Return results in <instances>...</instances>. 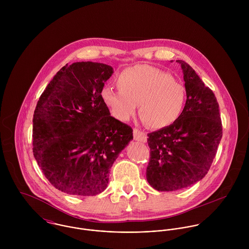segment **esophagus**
<instances>
[{
	"instance_id": "esophagus-1",
	"label": "esophagus",
	"mask_w": 249,
	"mask_h": 249,
	"mask_svg": "<svg viewBox=\"0 0 249 249\" xmlns=\"http://www.w3.org/2000/svg\"><path fill=\"white\" fill-rule=\"evenodd\" d=\"M133 136H134V139H135L136 141L145 142H146V140H147L146 134H145L143 131H142V130L138 129V128H134V129H133Z\"/></svg>"
}]
</instances>
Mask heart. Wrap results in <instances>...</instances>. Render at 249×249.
I'll use <instances>...</instances> for the list:
<instances>
[{
  "mask_svg": "<svg viewBox=\"0 0 249 249\" xmlns=\"http://www.w3.org/2000/svg\"><path fill=\"white\" fill-rule=\"evenodd\" d=\"M116 84L119 90L106 87L102 98L112 115L123 122L133 117L140 105L143 122L160 129L174 124L185 107V87L168 72L149 65L124 69Z\"/></svg>",
  "mask_w": 249,
  "mask_h": 249,
  "instance_id": "1",
  "label": "heart"
}]
</instances>
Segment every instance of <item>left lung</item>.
<instances>
[{"label": "left lung", "instance_id": "left-lung-1", "mask_svg": "<svg viewBox=\"0 0 249 249\" xmlns=\"http://www.w3.org/2000/svg\"><path fill=\"white\" fill-rule=\"evenodd\" d=\"M182 68L187 100L178 120L147 134L150 148L146 180L157 191L172 192L204 178L222 137L218 104L213 91L185 61Z\"/></svg>", "mask_w": 249, "mask_h": 249}]
</instances>
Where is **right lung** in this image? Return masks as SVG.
Returning a JSON list of instances; mask_svg holds the SVG:
<instances>
[{"instance_id": "1", "label": "right lung", "mask_w": 249, "mask_h": 249, "mask_svg": "<svg viewBox=\"0 0 249 249\" xmlns=\"http://www.w3.org/2000/svg\"><path fill=\"white\" fill-rule=\"evenodd\" d=\"M112 73L104 63L74 62L57 71L39 98L33 151L44 176L61 192H104L114 161L133 139V129L112 117L102 98Z\"/></svg>"}]
</instances>
